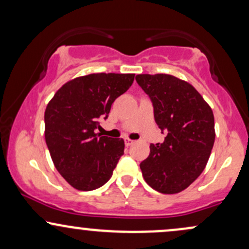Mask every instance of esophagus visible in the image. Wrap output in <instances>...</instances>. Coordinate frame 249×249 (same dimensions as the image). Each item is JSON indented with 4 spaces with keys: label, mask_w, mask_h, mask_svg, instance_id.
I'll use <instances>...</instances> for the list:
<instances>
[{
    "label": "esophagus",
    "mask_w": 249,
    "mask_h": 249,
    "mask_svg": "<svg viewBox=\"0 0 249 249\" xmlns=\"http://www.w3.org/2000/svg\"><path fill=\"white\" fill-rule=\"evenodd\" d=\"M133 144H134V141H132V139H128V138L125 139V145H126V146H131V145Z\"/></svg>",
    "instance_id": "34e87169"
}]
</instances>
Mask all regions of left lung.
Returning <instances> with one entry per match:
<instances>
[{
    "label": "left lung",
    "instance_id": "obj_1",
    "mask_svg": "<svg viewBox=\"0 0 249 249\" xmlns=\"http://www.w3.org/2000/svg\"><path fill=\"white\" fill-rule=\"evenodd\" d=\"M136 81L152 101L157 125L167 131L164 142L150 145L142 177L158 192L179 193L206 167L215 139L213 111L190 83L172 75L144 73Z\"/></svg>",
    "mask_w": 249,
    "mask_h": 249
}]
</instances>
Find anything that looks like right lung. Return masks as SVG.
I'll return each mask as SVG.
<instances>
[{
  "label": "right lung",
  "instance_id": "1",
  "mask_svg": "<svg viewBox=\"0 0 249 249\" xmlns=\"http://www.w3.org/2000/svg\"><path fill=\"white\" fill-rule=\"evenodd\" d=\"M133 73H91L65 83L48 103L45 142L61 176L78 191L103 186L124 154V141L96 133L99 119L132 85Z\"/></svg>",
  "mask_w": 249,
  "mask_h": 249
}]
</instances>
